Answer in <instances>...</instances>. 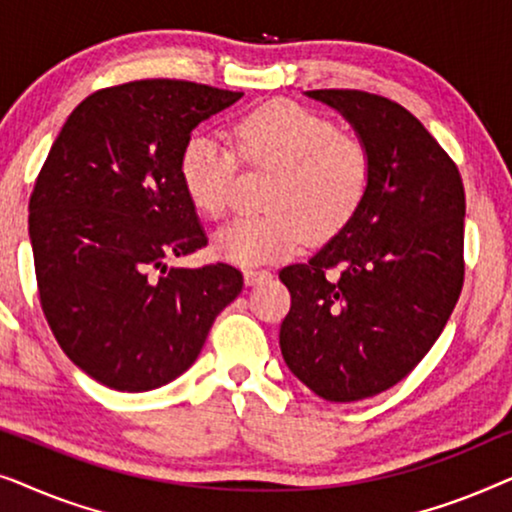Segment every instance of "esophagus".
Returning a JSON list of instances; mask_svg holds the SVG:
<instances>
[{
	"instance_id": "obj_1",
	"label": "esophagus",
	"mask_w": 512,
	"mask_h": 512,
	"mask_svg": "<svg viewBox=\"0 0 512 512\" xmlns=\"http://www.w3.org/2000/svg\"><path fill=\"white\" fill-rule=\"evenodd\" d=\"M268 277H270L268 270H256V268H247V270H244V284H247V286L261 284V282H265V279H268Z\"/></svg>"
}]
</instances>
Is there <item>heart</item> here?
Wrapping results in <instances>:
<instances>
[{"mask_svg": "<svg viewBox=\"0 0 512 512\" xmlns=\"http://www.w3.org/2000/svg\"><path fill=\"white\" fill-rule=\"evenodd\" d=\"M230 143L244 163L275 167L265 193L270 212L237 216L212 237L214 254L235 265L282 261L303 247L307 233L312 240L340 233L373 177V158L359 137L335 132L326 116L296 102H270L237 118ZM235 170V153L214 132H195L181 149V188L209 219L226 212Z\"/></svg>", "mask_w": 512, "mask_h": 512, "instance_id": "1", "label": "heart"}]
</instances>
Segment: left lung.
Masks as SVG:
<instances>
[{
    "mask_svg": "<svg viewBox=\"0 0 512 512\" xmlns=\"http://www.w3.org/2000/svg\"><path fill=\"white\" fill-rule=\"evenodd\" d=\"M368 146L373 177L352 221L279 272L291 310L286 366L352 403L394 387L443 333L464 284L466 195L457 165L401 104L363 90H307Z\"/></svg>",
    "mask_w": 512,
    "mask_h": 512,
    "instance_id": "8db88e82",
    "label": "left lung"
}]
</instances>
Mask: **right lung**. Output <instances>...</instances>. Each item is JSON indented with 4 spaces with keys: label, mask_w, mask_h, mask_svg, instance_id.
I'll return each mask as SVG.
<instances>
[{
    "label": "right lung",
    "mask_w": 512,
    "mask_h": 512,
    "mask_svg": "<svg viewBox=\"0 0 512 512\" xmlns=\"http://www.w3.org/2000/svg\"><path fill=\"white\" fill-rule=\"evenodd\" d=\"M240 97L172 79L104 88L48 151L30 198L41 310L62 352L104 387L137 394L186 373L240 296L233 265H167L207 244L179 181L181 149Z\"/></svg>",
    "instance_id": "add662e5"
}]
</instances>
